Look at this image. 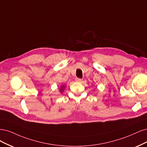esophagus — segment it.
<instances>
[{"label": "esophagus", "instance_id": "34e87169", "mask_svg": "<svg viewBox=\"0 0 147 147\" xmlns=\"http://www.w3.org/2000/svg\"><path fill=\"white\" fill-rule=\"evenodd\" d=\"M82 80H83L82 79H80V78H76V81L78 82H79V83L82 82Z\"/></svg>", "mask_w": 147, "mask_h": 147}]
</instances>
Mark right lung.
Here are the masks:
<instances>
[{"label":"right lung","instance_id":"obj_1","mask_svg":"<svg viewBox=\"0 0 147 147\" xmlns=\"http://www.w3.org/2000/svg\"><path fill=\"white\" fill-rule=\"evenodd\" d=\"M65 88V85H61V86L60 87V88H59V92H60L61 93H62L63 92V91H64Z\"/></svg>","mask_w":147,"mask_h":147}]
</instances>
